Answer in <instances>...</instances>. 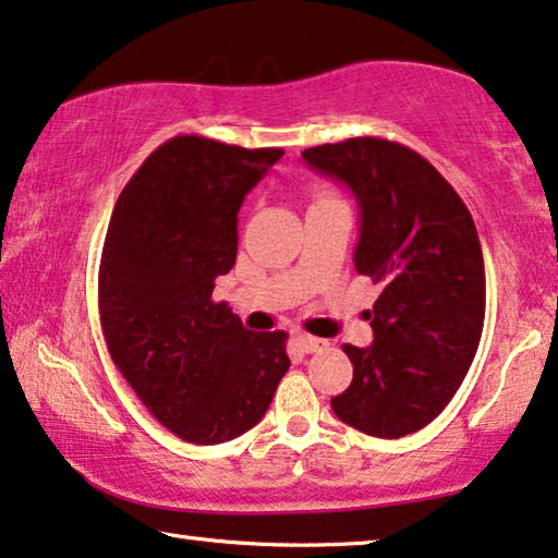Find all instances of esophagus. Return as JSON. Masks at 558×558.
Instances as JSON below:
<instances>
[{"label": "esophagus", "mask_w": 558, "mask_h": 558, "mask_svg": "<svg viewBox=\"0 0 558 558\" xmlns=\"http://www.w3.org/2000/svg\"><path fill=\"white\" fill-rule=\"evenodd\" d=\"M295 340H298V345H301L305 353H323V351H328V340L326 338H315V336H307V332H298Z\"/></svg>", "instance_id": "esophagus-1"}]
</instances>
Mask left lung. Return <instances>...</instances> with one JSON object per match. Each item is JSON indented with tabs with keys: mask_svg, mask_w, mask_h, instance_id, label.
I'll return each instance as SVG.
<instances>
[{
	"mask_svg": "<svg viewBox=\"0 0 558 558\" xmlns=\"http://www.w3.org/2000/svg\"><path fill=\"white\" fill-rule=\"evenodd\" d=\"M361 205L355 270L380 286L373 345H343L353 380L330 398L348 426L401 438L451 403L478 351L486 272L469 207L426 157L384 137L307 147Z\"/></svg>",
	"mask_w": 558,
	"mask_h": 558,
	"instance_id": "8db88e82",
	"label": "left lung"
}]
</instances>
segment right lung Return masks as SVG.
<instances>
[{
    "label": "right lung",
    "mask_w": 558,
    "mask_h": 558,
    "mask_svg": "<svg viewBox=\"0 0 558 558\" xmlns=\"http://www.w3.org/2000/svg\"><path fill=\"white\" fill-rule=\"evenodd\" d=\"M280 155L178 135L140 165L112 210L97 286L107 351L187 444L253 428L290 368L286 330H247L213 301L215 278L235 265L240 205Z\"/></svg>",
    "instance_id": "1"
}]
</instances>
